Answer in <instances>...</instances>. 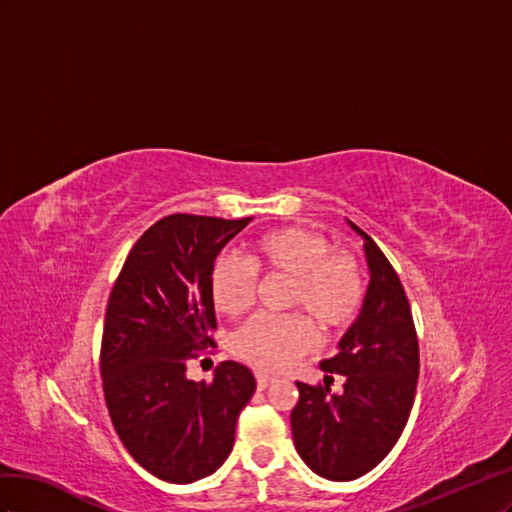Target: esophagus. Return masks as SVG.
Masks as SVG:
<instances>
[{"instance_id":"1","label":"esophagus","mask_w":512,"mask_h":512,"mask_svg":"<svg viewBox=\"0 0 512 512\" xmlns=\"http://www.w3.org/2000/svg\"><path fill=\"white\" fill-rule=\"evenodd\" d=\"M255 379H257V388L259 390H264V388H268L272 382H274V377H270V375H266V373H255Z\"/></svg>"}]
</instances>
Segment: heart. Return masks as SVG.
I'll list each match as a JSON object with an SVG mask.
<instances>
[{
	"label": "heart",
	"instance_id": "heart-1",
	"mask_svg": "<svg viewBox=\"0 0 512 512\" xmlns=\"http://www.w3.org/2000/svg\"><path fill=\"white\" fill-rule=\"evenodd\" d=\"M257 268L291 279L289 309H296L324 334L347 328L364 300V272L356 255L332 251L330 242L304 227L266 231L253 244V264L221 257L210 274L214 306L229 317L251 309L257 294ZM298 313L257 315L233 339L236 354L261 371H283L313 343L311 325Z\"/></svg>",
	"mask_w": 512,
	"mask_h": 512
}]
</instances>
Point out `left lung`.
<instances>
[{
  "label": "left lung",
  "instance_id": "8db88e82",
  "mask_svg": "<svg viewBox=\"0 0 512 512\" xmlns=\"http://www.w3.org/2000/svg\"><path fill=\"white\" fill-rule=\"evenodd\" d=\"M347 223L364 240L371 281L339 354L321 362V371L343 375V392L296 382L300 399L291 410L298 455L315 474L337 483L371 472L397 444L420 371L418 337L399 276L382 248Z\"/></svg>",
  "mask_w": 512,
  "mask_h": 512
}]
</instances>
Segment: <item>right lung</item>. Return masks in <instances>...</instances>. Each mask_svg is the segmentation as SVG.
Returning <instances> with one entry per match:
<instances>
[{"mask_svg": "<svg viewBox=\"0 0 512 512\" xmlns=\"http://www.w3.org/2000/svg\"><path fill=\"white\" fill-rule=\"evenodd\" d=\"M251 221L160 218L111 289L100 347L107 410L133 459L165 483H195L225 463L255 392L253 373L233 360L218 364L210 384L186 377V362L214 345V259Z\"/></svg>", "mask_w": 512, "mask_h": 512, "instance_id": "obj_1", "label": "right lung"}]
</instances>
